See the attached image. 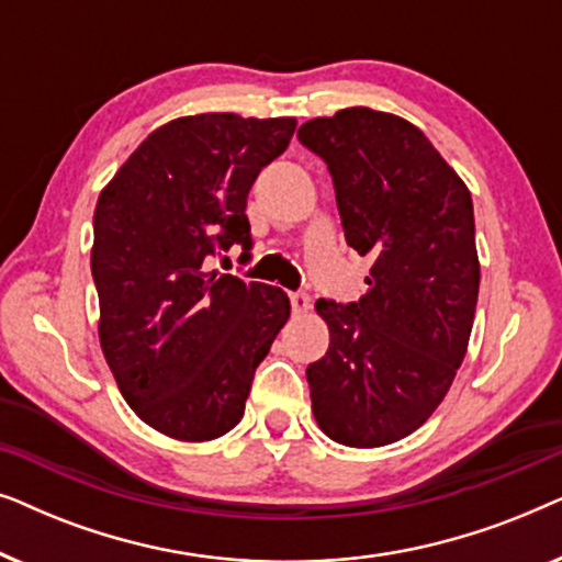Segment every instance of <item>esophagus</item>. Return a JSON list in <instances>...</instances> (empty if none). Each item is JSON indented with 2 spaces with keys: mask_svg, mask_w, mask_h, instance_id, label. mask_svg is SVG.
<instances>
[{
  "mask_svg": "<svg viewBox=\"0 0 562 562\" xmlns=\"http://www.w3.org/2000/svg\"><path fill=\"white\" fill-rule=\"evenodd\" d=\"M310 306H312V299L306 291H294V294H291V310H294V314L310 312Z\"/></svg>",
  "mask_w": 562,
  "mask_h": 562,
  "instance_id": "esophagus-1",
  "label": "esophagus"
}]
</instances>
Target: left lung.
<instances>
[{
    "instance_id": "1",
    "label": "left lung",
    "mask_w": 562,
    "mask_h": 562,
    "mask_svg": "<svg viewBox=\"0 0 562 562\" xmlns=\"http://www.w3.org/2000/svg\"><path fill=\"white\" fill-rule=\"evenodd\" d=\"M325 160L345 240L371 256L358 302L319 299L329 348L306 368L329 440L381 448L425 425L471 340L481 266L471 191L419 127L348 106L299 127Z\"/></svg>"
}]
</instances>
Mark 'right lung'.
Returning a JSON list of instances; mask_svg holds the SVG:
<instances>
[{
  "instance_id": "1",
  "label": "right lung",
  "mask_w": 562,
  "mask_h": 562,
  "mask_svg": "<svg viewBox=\"0 0 562 562\" xmlns=\"http://www.w3.org/2000/svg\"><path fill=\"white\" fill-rule=\"evenodd\" d=\"M294 117L194 114L153 130L99 194L91 276L99 342L137 417L181 442L243 419L252 375L291 304L279 286L206 271L250 250L248 191L289 148Z\"/></svg>"
}]
</instances>
